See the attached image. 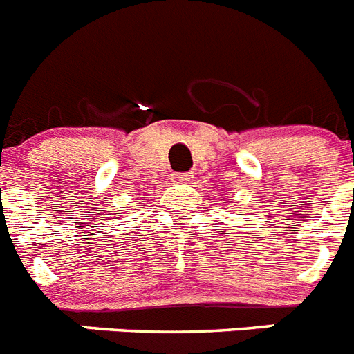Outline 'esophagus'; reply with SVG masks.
Here are the masks:
<instances>
[{
    "mask_svg": "<svg viewBox=\"0 0 354 354\" xmlns=\"http://www.w3.org/2000/svg\"><path fill=\"white\" fill-rule=\"evenodd\" d=\"M171 177H174V180L175 183H179V184H188V183H192V175L189 174H174L171 175Z\"/></svg>",
    "mask_w": 354,
    "mask_h": 354,
    "instance_id": "esophagus-1",
    "label": "esophagus"
}]
</instances>
